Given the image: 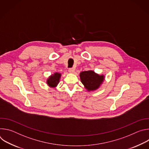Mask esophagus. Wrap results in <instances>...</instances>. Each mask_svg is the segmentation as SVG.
Here are the masks:
<instances>
[{
  "mask_svg": "<svg viewBox=\"0 0 149 149\" xmlns=\"http://www.w3.org/2000/svg\"><path fill=\"white\" fill-rule=\"evenodd\" d=\"M68 71H69V72H70V73H71V74H73V73H74V72H75V69H74V68H70V69L68 70Z\"/></svg>",
  "mask_w": 149,
  "mask_h": 149,
  "instance_id": "esophagus-1",
  "label": "esophagus"
}]
</instances>
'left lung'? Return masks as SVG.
Returning <instances> with one entry per match:
<instances>
[{
	"label": "left lung",
	"instance_id": "1",
	"mask_svg": "<svg viewBox=\"0 0 149 149\" xmlns=\"http://www.w3.org/2000/svg\"><path fill=\"white\" fill-rule=\"evenodd\" d=\"M79 77L84 88L88 92L98 90L103 83L105 78L103 74L100 75L93 70L81 72Z\"/></svg>",
	"mask_w": 149,
	"mask_h": 149
}]
</instances>
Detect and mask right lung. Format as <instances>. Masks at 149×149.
<instances>
[{"mask_svg": "<svg viewBox=\"0 0 149 149\" xmlns=\"http://www.w3.org/2000/svg\"><path fill=\"white\" fill-rule=\"evenodd\" d=\"M61 77V74L59 72H55L51 75L47 79V84L51 88H55L59 82Z\"/></svg>", "mask_w": 149, "mask_h": 149, "instance_id": "right-lung-1", "label": "right lung"}]
</instances>
